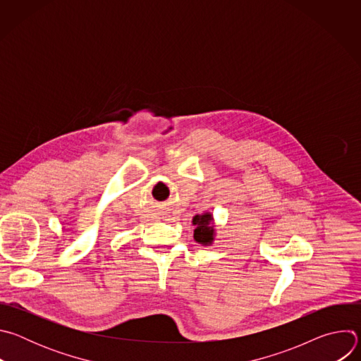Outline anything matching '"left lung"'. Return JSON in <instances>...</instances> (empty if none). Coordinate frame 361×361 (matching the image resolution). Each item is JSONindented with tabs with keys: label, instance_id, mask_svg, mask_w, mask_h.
Returning a JSON list of instances; mask_svg holds the SVG:
<instances>
[{
	"label": "left lung",
	"instance_id": "8db88e82",
	"mask_svg": "<svg viewBox=\"0 0 361 361\" xmlns=\"http://www.w3.org/2000/svg\"><path fill=\"white\" fill-rule=\"evenodd\" d=\"M192 226H195L194 240L198 244L210 245L214 241L216 230H214V226H213V214L204 213V214L194 216Z\"/></svg>",
	"mask_w": 361,
	"mask_h": 361
}]
</instances>
